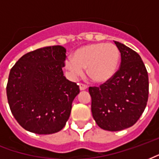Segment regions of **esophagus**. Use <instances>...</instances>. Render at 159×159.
Returning <instances> with one entry per match:
<instances>
[{
  "mask_svg": "<svg viewBox=\"0 0 159 159\" xmlns=\"http://www.w3.org/2000/svg\"><path fill=\"white\" fill-rule=\"evenodd\" d=\"M79 87H80V90H86L88 89V86L84 84V83H79Z\"/></svg>",
  "mask_w": 159,
  "mask_h": 159,
  "instance_id": "esophagus-1",
  "label": "esophagus"
}]
</instances>
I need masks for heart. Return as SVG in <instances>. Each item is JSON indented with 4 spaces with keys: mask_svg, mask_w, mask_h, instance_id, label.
Here are the masks:
<instances>
[{
    "mask_svg": "<svg viewBox=\"0 0 159 159\" xmlns=\"http://www.w3.org/2000/svg\"><path fill=\"white\" fill-rule=\"evenodd\" d=\"M120 57V50L114 43H91L76 50L72 60L66 61V66L74 76L82 75L86 68L88 76L93 82L103 83L116 74Z\"/></svg>",
    "mask_w": 159,
    "mask_h": 159,
    "instance_id": "b5f03b06",
    "label": "heart"
}]
</instances>
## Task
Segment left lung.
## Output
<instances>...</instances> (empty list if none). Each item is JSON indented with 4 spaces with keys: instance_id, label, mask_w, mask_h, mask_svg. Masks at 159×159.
I'll return each instance as SVG.
<instances>
[{
    "instance_id": "1",
    "label": "left lung",
    "mask_w": 159,
    "mask_h": 159,
    "mask_svg": "<svg viewBox=\"0 0 159 159\" xmlns=\"http://www.w3.org/2000/svg\"><path fill=\"white\" fill-rule=\"evenodd\" d=\"M120 52L119 70L98 87H89L91 110L103 130L118 131L132 126L144 111L148 99V75L141 56L115 41Z\"/></svg>"
}]
</instances>
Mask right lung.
<instances>
[{"label":"right lung","instance_id":"add662e5","mask_svg":"<svg viewBox=\"0 0 159 159\" xmlns=\"http://www.w3.org/2000/svg\"><path fill=\"white\" fill-rule=\"evenodd\" d=\"M66 49L43 47L27 53L11 67L7 85L11 111L33 133L58 132L70 116L79 86L64 76Z\"/></svg>","mask_w":159,"mask_h":159}]
</instances>
